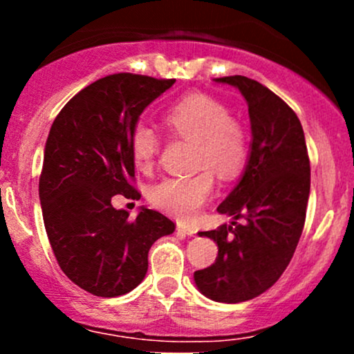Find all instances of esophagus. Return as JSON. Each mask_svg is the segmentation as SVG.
Instances as JSON below:
<instances>
[{"instance_id": "34e87169", "label": "esophagus", "mask_w": 354, "mask_h": 354, "mask_svg": "<svg viewBox=\"0 0 354 354\" xmlns=\"http://www.w3.org/2000/svg\"><path fill=\"white\" fill-rule=\"evenodd\" d=\"M176 231L181 234V236H194V234H196V230L191 228L188 225H181V223L176 226Z\"/></svg>"}]
</instances>
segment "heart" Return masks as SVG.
I'll return each mask as SVG.
<instances>
[{"label":"heart","mask_w":354,"mask_h":354,"mask_svg":"<svg viewBox=\"0 0 354 354\" xmlns=\"http://www.w3.org/2000/svg\"><path fill=\"white\" fill-rule=\"evenodd\" d=\"M173 135L194 143V165L205 168L191 176L166 178L153 186L151 203L169 216L189 221L209 200L214 188L211 169L221 178H233L248 156L246 133L230 109L205 95H189L173 104L165 115ZM160 136L149 126L133 129L129 149L140 169H149L160 151Z\"/></svg>","instance_id":"obj_1"}]
</instances>
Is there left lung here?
Returning a JSON list of instances; mask_svg holds the SVG:
<instances>
[{
  "label": "left lung",
  "mask_w": 354,
  "mask_h": 354,
  "mask_svg": "<svg viewBox=\"0 0 354 354\" xmlns=\"http://www.w3.org/2000/svg\"><path fill=\"white\" fill-rule=\"evenodd\" d=\"M214 81L246 100L251 146L238 185L218 206L233 221L198 233L216 243L218 256L194 271V283L213 301L241 303L270 290L293 258L310 198V158L298 116L271 89L246 76Z\"/></svg>",
  "instance_id": "left-lung-1"
}]
</instances>
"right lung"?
Here are the masks:
<instances>
[{"instance_id": "add662e5", "label": "right lung", "mask_w": 354, "mask_h": 354, "mask_svg": "<svg viewBox=\"0 0 354 354\" xmlns=\"http://www.w3.org/2000/svg\"><path fill=\"white\" fill-rule=\"evenodd\" d=\"M174 80L118 73L81 89L53 121L39 178L44 228L63 273L88 293L115 298L145 279L148 251L174 223L141 206L135 219L113 208L136 200L133 129Z\"/></svg>"}]
</instances>
